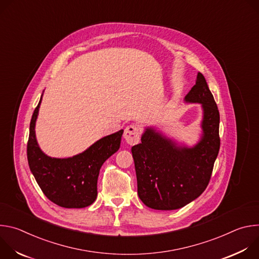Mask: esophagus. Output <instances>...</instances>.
Returning a JSON list of instances; mask_svg holds the SVG:
<instances>
[{"instance_id":"34e87169","label":"esophagus","mask_w":259,"mask_h":259,"mask_svg":"<svg viewBox=\"0 0 259 259\" xmlns=\"http://www.w3.org/2000/svg\"><path fill=\"white\" fill-rule=\"evenodd\" d=\"M124 138L127 141L128 144L130 145H134L136 143L139 142L140 139V131L139 128L137 126L134 125H130L125 129L124 132Z\"/></svg>"}]
</instances>
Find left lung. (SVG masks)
Segmentation results:
<instances>
[{"label":"left lung","instance_id":"obj_1","mask_svg":"<svg viewBox=\"0 0 259 259\" xmlns=\"http://www.w3.org/2000/svg\"><path fill=\"white\" fill-rule=\"evenodd\" d=\"M184 100L201 103L203 108V134L196 145L178 146L161 132L146 127L141 143L131 149L138 197L152 209H179L201 196L219 152V112L201 72Z\"/></svg>","mask_w":259,"mask_h":259}]
</instances>
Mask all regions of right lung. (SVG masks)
Segmentation results:
<instances>
[{
    "label": "right lung",
    "instance_id": "1",
    "mask_svg": "<svg viewBox=\"0 0 259 259\" xmlns=\"http://www.w3.org/2000/svg\"><path fill=\"white\" fill-rule=\"evenodd\" d=\"M33 110L29 124L27 161L29 169L44 195L63 208H84L97 197V179L102 164L119 149L124 130L107 135L85 152L70 158L57 159L45 155L35 139L34 126L39 107Z\"/></svg>",
    "mask_w": 259,
    "mask_h": 259
}]
</instances>
